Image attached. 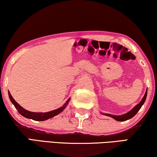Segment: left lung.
<instances>
[{"mask_svg": "<svg viewBox=\"0 0 157 157\" xmlns=\"http://www.w3.org/2000/svg\"><path fill=\"white\" fill-rule=\"evenodd\" d=\"M147 89H146V91H145L144 96H143L141 101H140L139 104H137L136 106H135V107L133 108L132 110H130L129 111H128V112L126 113L123 114V115L116 116V115H112V114H110V113H102V114H103V115H105V116L111 117V118H113L114 120H116L117 121L123 122V121H125L129 120V119L133 118V117L136 115L138 111H139V110L140 108H141L143 105L144 104L145 101L146 100V98H147Z\"/></svg>", "mask_w": 157, "mask_h": 157, "instance_id": "obj_1", "label": "left lung"}]
</instances>
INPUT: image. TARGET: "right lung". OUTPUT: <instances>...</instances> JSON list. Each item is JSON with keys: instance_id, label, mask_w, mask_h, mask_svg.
I'll use <instances>...</instances> for the list:
<instances>
[{"instance_id": "obj_1", "label": "right lung", "mask_w": 157, "mask_h": 157, "mask_svg": "<svg viewBox=\"0 0 157 157\" xmlns=\"http://www.w3.org/2000/svg\"><path fill=\"white\" fill-rule=\"evenodd\" d=\"M8 95H9V98H10V101H11V102H12V104L14 105L15 108L17 109V111H18V113H19L21 115L24 116L25 118H30V119H32V120L36 121H46V120H48V119L51 118H52V117L58 115V114L62 112V111L66 107V106H67V105L68 104L69 101H70V98H69L67 100V101L66 102V103H64V105H63L62 107L58 108L55 110L48 111V112H45V113L33 112V111H30L25 109H23L21 105H18V103L16 102L14 98H13V97L11 95V94H10V91H8Z\"/></svg>"}]
</instances>
